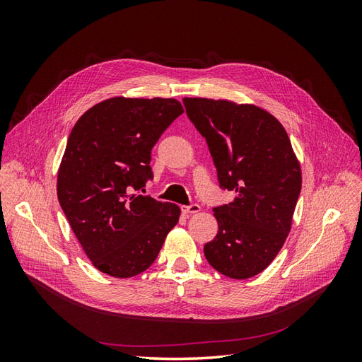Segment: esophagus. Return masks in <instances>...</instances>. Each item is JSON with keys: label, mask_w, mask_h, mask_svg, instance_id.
Listing matches in <instances>:
<instances>
[{"label": "esophagus", "mask_w": 362, "mask_h": 362, "mask_svg": "<svg viewBox=\"0 0 362 362\" xmlns=\"http://www.w3.org/2000/svg\"><path fill=\"white\" fill-rule=\"evenodd\" d=\"M181 210H182V213H185V214H193V213H198V211H201V205H198V204L182 205V206H181Z\"/></svg>", "instance_id": "34e87169"}]
</instances>
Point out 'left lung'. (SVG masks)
<instances>
[{
	"mask_svg": "<svg viewBox=\"0 0 362 362\" xmlns=\"http://www.w3.org/2000/svg\"><path fill=\"white\" fill-rule=\"evenodd\" d=\"M182 103L206 140L218 185L235 194L213 208L218 231L204 246L205 258L225 276H255L286 242L300 194V166L287 131L257 105L206 98Z\"/></svg>",
	"mask_w": 362,
	"mask_h": 362,
	"instance_id": "left-lung-1",
	"label": "left lung"
}]
</instances>
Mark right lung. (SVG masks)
<instances>
[{
    "mask_svg": "<svg viewBox=\"0 0 362 362\" xmlns=\"http://www.w3.org/2000/svg\"><path fill=\"white\" fill-rule=\"evenodd\" d=\"M184 113L173 98L116 96L74 125L57 175V196L92 264L131 278L156 261L180 206L140 194L152 180L151 151Z\"/></svg>",
    "mask_w": 362,
    "mask_h": 362,
    "instance_id": "add662e5",
    "label": "right lung"
}]
</instances>
